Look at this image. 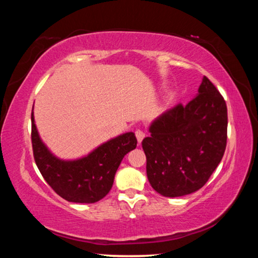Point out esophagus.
I'll return each instance as SVG.
<instances>
[{
	"label": "esophagus",
	"instance_id": "obj_1",
	"mask_svg": "<svg viewBox=\"0 0 258 258\" xmlns=\"http://www.w3.org/2000/svg\"><path fill=\"white\" fill-rule=\"evenodd\" d=\"M135 137H137V139H138V142H139V143H141V142H142V140L145 139L146 134H145V132H143L142 130L138 128L137 131H135Z\"/></svg>",
	"mask_w": 258,
	"mask_h": 258
}]
</instances>
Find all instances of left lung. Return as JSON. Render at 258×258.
<instances>
[{"mask_svg":"<svg viewBox=\"0 0 258 258\" xmlns=\"http://www.w3.org/2000/svg\"><path fill=\"white\" fill-rule=\"evenodd\" d=\"M199 94L185 106L166 110L150 126L142 148L151 186L165 197H181L203 187L223 158L228 109L215 85L204 76Z\"/></svg>","mask_w":258,"mask_h":258,"instance_id":"left-lung-1","label":"left lung"}]
</instances>
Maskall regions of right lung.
I'll return each instance as SVG.
<instances>
[{"label":"right lung","instance_id":"right-lung-1","mask_svg":"<svg viewBox=\"0 0 258 258\" xmlns=\"http://www.w3.org/2000/svg\"><path fill=\"white\" fill-rule=\"evenodd\" d=\"M134 133H125L97 148L84 158L64 161L51 154L38 137L32 111V146L35 163L56 195L67 202L93 204L106 197L124 156L137 148Z\"/></svg>","mask_w":258,"mask_h":258}]
</instances>
